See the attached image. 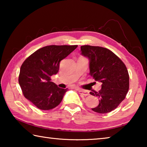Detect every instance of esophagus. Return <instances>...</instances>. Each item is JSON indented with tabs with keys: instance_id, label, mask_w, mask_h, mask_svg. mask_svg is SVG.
Wrapping results in <instances>:
<instances>
[{
	"instance_id": "1",
	"label": "esophagus",
	"mask_w": 147,
	"mask_h": 147,
	"mask_svg": "<svg viewBox=\"0 0 147 147\" xmlns=\"http://www.w3.org/2000/svg\"><path fill=\"white\" fill-rule=\"evenodd\" d=\"M75 89H76V90L78 91V93H79L80 94H82V95L85 96H88V95H89V92H88V91H86V90H82V89H79V88H75Z\"/></svg>"
}]
</instances>
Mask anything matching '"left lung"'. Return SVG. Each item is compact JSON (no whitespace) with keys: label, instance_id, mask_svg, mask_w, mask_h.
Instances as JSON below:
<instances>
[{"label":"left lung","instance_id":"obj_1","mask_svg":"<svg viewBox=\"0 0 147 147\" xmlns=\"http://www.w3.org/2000/svg\"><path fill=\"white\" fill-rule=\"evenodd\" d=\"M81 54L89 59V74L102 83L98 92L90 94L99 98V104L91 109L106 113L117 108L129 89V74L121 59L109 49L101 47L81 46Z\"/></svg>","mask_w":147,"mask_h":147}]
</instances>
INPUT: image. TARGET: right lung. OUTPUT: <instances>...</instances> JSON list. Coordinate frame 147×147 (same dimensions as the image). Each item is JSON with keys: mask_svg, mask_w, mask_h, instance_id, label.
<instances>
[{"mask_svg": "<svg viewBox=\"0 0 147 147\" xmlns=\"http://www.w3.org/2000/svg\"><path fill=\"white\" fill-rule=\"evenodd\" d=\"M78 45H49L34 52L20 69L19 83L24 97L42 110L58 106L67 89L59 88L51 76L58 73L60 61Z\"/></svg>", "mask_w": 147, "mask_h": 147, "instance_id": "1", "label": "right lung"}]
</instances>
